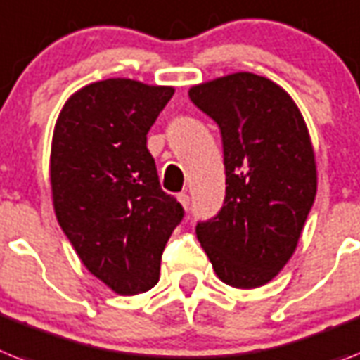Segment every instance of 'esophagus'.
I'll use <instances>...</instances> for the list:
<instances>
[{
    "label": "esophagus",
    "instance_id": "esophagus-1",
    "mask_svg": "<svg viewBox=\"0 0 360 360\" xmlns=\"http://www.w3.org/2000/svg\"><path fill=\"white\" fill-rule=\"evenodd\" d=\"M178 202L182 204L184 210H187V207H189V195H187V193H180V195H178Z\"/></svg>",
    "mask_w": 360,
    "mask_h": 360
}]
</instances>
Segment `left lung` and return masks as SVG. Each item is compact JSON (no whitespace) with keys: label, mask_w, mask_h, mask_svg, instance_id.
<instances>
[{"label":"left lung","mask_w":360,"mask_h":360,"mask_svg":"<svg viewBox=\"0 0 360 360\" xmlns=\"http://www.w3.org/2000/svg\"><path fill=\"white\" fill-rule=\"evenodd\" d=\"M219 124L226 197L197 224L217 278L236 289L274 280L292 257L316 197V160L304 115L266 77L239 71L189 88Z\"/></svg>","instance_id":"1"}]
</instances>
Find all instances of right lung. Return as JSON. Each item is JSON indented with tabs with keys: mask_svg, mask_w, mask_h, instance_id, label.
Returning a JSON list of instances; mask_svg holds the SVG:
<instances>
[{
	"mask_svg": "<svg viewBox=\"0 0 360 360\" xmlns=\"http://www.w3.org/2000/svg\"><path fill=\"white\" fill-rule=\"evenodd\" d=\"M173 94L132 79L91 82L66 101L53 130L56 221L86 269L121 296L158 283L162 252L184 217L147 148Z\"/></svg>",
	"mask_w": 360,
	"mask_h": 360,
	"instance_id": "add662e5",
	"label": "right lung"
}]
</instances>
